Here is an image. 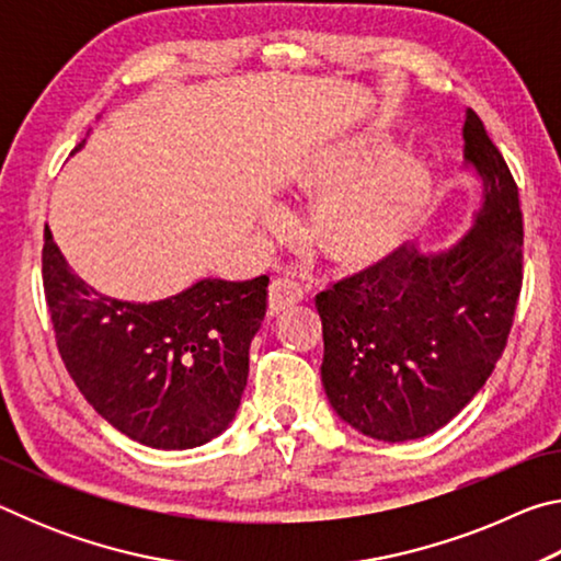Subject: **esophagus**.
<instances>
[{"label":"esophagus","instance_id":"1","mask_svg":"<svg viewBox=\"0 0 561 561\" xmlns=\"http://www.w3.org/2000/svg\"><path fill=\"white\" fill-rule=\"evenodd\" d=\"M304 294H307V287L297 279V277H289V274H284V277L272 279L270 284V314H279V311L294 307V304H299L304 299Z\"/></svg>","mask_w":561,"mask_h":561}]
</instances>
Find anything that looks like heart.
I'll list each match as a JSON object with an SVG mask.
<instances>
[{"label": "heart", "mask_w": 561, "mask_h": 561, "mask_svg": "<svg viewBox=\"0 0 561 561\" xmlns=\"http://www.w3.org/2000/svg\"><path fill=\"white\" fill-rule=\"evenodd\" d=\"M374 144H354L321 165L309 187L327 195L317 215V240L344 262L383 257L417 227L428 203V173L411 158L388 160Z\"/></svg>", "instance_id": "b5f03b06"}]
</instances>
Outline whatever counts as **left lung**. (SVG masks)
Masks as SVG:
<instances>
[{
    "label": "left lung",
    "mask_w": 561,
    "mask_h": 561,
    "mask_svg": "<svg viewBox=\"0 0 561 561\" xmlns=\"http://www.w3.org/2000/svg\"><path fill=\"white\" fill-rule=\"evenodd\" d=\"M465 165L482 180L470 232L438 254L398 247L317 294L321 383L341 421L368 438L415 440L450 423L507 346L522 289L517 183L478 113Z\"/></svg>",
    "instance_id": "8db88e82"
}]
</instances>
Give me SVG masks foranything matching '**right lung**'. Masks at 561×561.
Listing matches in <instances>:
<instances>
[{
    "mask_svg": "<svg viewBox=\"0 0 561 561\" xmlns=\"http://www.w3.org/2000/svg\"><path fill=\"white\" fill-rule=\"evenodd\" d=\"M42 277L66 371L113 428L148 448L185 450L230 425L267 314V274L121 301L76 277L46 227Z\"/></svg>",
    "mask_w": 561,
    "mask_h": 561,
    "instance_id": "obj_1",
    "label": "right lung"
}]
</instances>
